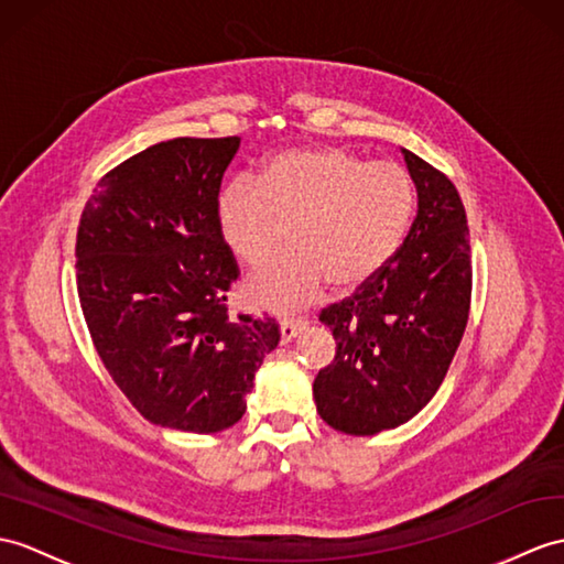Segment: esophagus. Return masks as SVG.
<instances>
[{"mask_svg":"<svg viewBox=\"0 0 564 564\" xmlns=\"http://www.w3.org/2000/svg\"><path fill=\"white\" fill-rule=\"evenodd\" d=\"M305 322L303 319H283L281 322V344H291L293 338L303 332Z\"/></svg>","mask_w":564,"mask_h":564,"instance_id":"obj_1","label":"esophagus"}]
</instances>
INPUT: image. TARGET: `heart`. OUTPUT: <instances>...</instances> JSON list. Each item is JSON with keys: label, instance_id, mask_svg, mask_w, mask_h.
Segmentation results:
<instances>
[{"label": "heart", "instance_id": "1", "mask_svg": "<svg viewBox=\"0 0 564 564\" xmlns=\"http://www.w3.org/2000/svg\"><path fill=\"white\" fill-rule=\"evenodd\" d=\"M413 214V180L401 165L344 147L283 151L259 182L235 177L216 199L220 240L245 264L269 257L293 226V250L242 283L245 297L271 312L314 303L329 281L338 293L372 281L399 252Z\"/></svg>", "mask_w": 564, "mask_h": 564}]
</instances>
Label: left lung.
<instances>
[{"mask_svg": "<svg viewBox=\"0 0 564 564\" xmlns=\"http://www.w3.org/2000/svg\"><path fill=\"white\" fill-rule=\"evenodd\" d=\"M417 214L394 259L350 297L322 310L336 356L314 379L326 425L377 435L409 423L435 397L468 322L470 245L447 175L401 149Z\"/></svg>", "mask_w": 564, "mask_h": 564, "instance_id": "8db88e82", "label": "left lung"}]
</instances>
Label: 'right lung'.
<instances>
[{"instance_id":"obj_1","label":"right lung","mask_w":564,"mask_h":564,"mask_svg":"<svg viewBox=\"0 0 564 564\" xmlns=\"http://www.w3.org/2000/svg\"><path fill=\"white\" fill-rule=\"evenodd\" d=\"M240 137L170 139L105 175L76 235V288L115 384L153 425L212 435L240 421L279 324L232 317L238 279L216 199Z\"/></svg>"}]
</instances>
